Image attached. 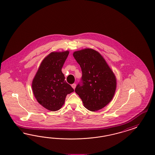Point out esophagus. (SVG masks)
<instances>
[{"label":"esophagus","instance_id":"obj_1","mask_svg":"<svg viewBox=\"0 0 155 155\" xmlns=\"http://www.w3.org/2000/svg\"><path fill=\"white\" fill-rule=\"evenodd\" d=\"M76 84H75V83H74V84H72V87L74 88V89H75V88H76Z\"/></svg>","mask_w":155,"mask_h":155}]
</instances>
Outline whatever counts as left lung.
Masks as SVG:
<instances>
[{"label":"left lung","mask_w":155,"mask_h":155,"mask_svg":"<svg viewBox=\"0 0 155 155\" xmlns=\"http://www.w3.org/2000/svg\"><path fill=\"white\" fill-rule=\"evenodd\" d=\"M73 56L82 72L76 93L88 110L95 111L102 109L114 95L117 87L114 74L102 56L92 49L75 51Z\"/></svg>","instance_id":"1"}]
</instances>
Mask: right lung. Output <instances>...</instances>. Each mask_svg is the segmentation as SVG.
<instances>
[{"label":"right lung","instance_id":"obj_1","mask_svg":"<svg viewBox=\"0 0 155 155\" xmlns=\"http://www.w3.org/2000/svg\"><path fill=\"white\" fill-rule=\"evenodd\" d=\"M69 51L52 52L41 62L32 82L35 97L44 107L58 111L63 106L67 94L74 91L65 80L61 69Z\"/></svg>","mask_w":155,"mask_h":155}]
</instances>
